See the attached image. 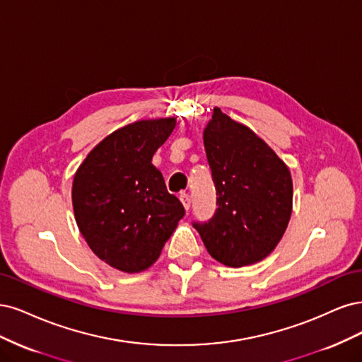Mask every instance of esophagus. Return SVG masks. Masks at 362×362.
Segmentation results:
<instances>
[{"label":"esophagus","mask_w":362,"mask_h":362,"mask_svg":"<svg viewBox=\"0 0 362 362\" xmlns=\"http://www.w3.org/2000/svg\"><path fill=\"white\" fill-rule=\"evenodd\" d=\"M179 198H180V202H182V204H183V207L186 209V211H189V207H191V197H189V194L188 192H180Z\"/></svg>","instance_id":"esophagus-1"}]
</instances>
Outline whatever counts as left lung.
<instances>
[{"label": "left lung", "mask_w": 362, "mask_h": 362, "mask_svg": "<svg viewBox=\"0 0 362 362\" xmlns=\"http://www.w3.org/2000/svg\"><path fill=\"white\" fill-rule=\"evenodd\" d=\"M203 139L216 211L192 226L219 263H257L274 251L287 228L293 200L290 171L263 139L219 108L214 110Z\"/></svg>", "instance_id": "8db88e82"}]
</instances>
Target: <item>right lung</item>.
Masks as SVG:
<instances>
[{"instance_id":"1","label":"right lung","mask_w":362,"mask_h":362,"mask_svg":"<svg viewBox=\"0 0 362 362\" xmlns=\"http://www.w3.org/2000/svg\"><path fill=\"white\" fill-rule=\"evenodd\" d=\"M176 120H141L112 132L78 168L72 202L91 251L115 269L134 274L153 264L185 216L151 164Z\"/></svg>"}]
</instances>
